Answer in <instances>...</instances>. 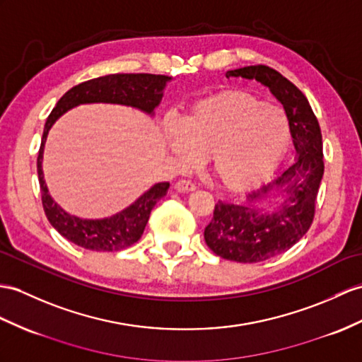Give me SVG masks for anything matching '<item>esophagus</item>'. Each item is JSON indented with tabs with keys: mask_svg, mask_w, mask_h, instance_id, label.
<instances>
[{
	"mask_svg": "<svg viewBox=\"0 0 362 362\" xmlns=\"http://www.w3.org/2000/svg\"><path fill=\"white\" fill-rule=\"evenodd\" d=\"M175 189L178 192H193L197 189L195 184H193L192 181H187V180H180L176 181L175 184Z\"/></svg>",
	"mask_w": 362,
	"mask_h": 362,
	"instance_id": "esophagus-1",
	"label": "esophagus"
}]
</instances>
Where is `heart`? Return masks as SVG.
Wrapping results in <instances>:
<instances>
[{"label": "heart", "instance_id": "obj_1", "mask_svg": "<svg viewBox=\"0 0 362 362\" xmlns=\"http://www.w3.org/2000/svg\"><path fill=\"white\" fill-rule=\"evenodd\" d=\"M283 109L247 92H224L193 105L182 122H169L167 146L182 169L209 156L223 187L243 192L258 186L276 169L290 144Z\"/></svg>", "mask_w": 362, "mask_h": 362}]
</instances>
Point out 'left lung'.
I'll return each mask as SVG.
<instances>
[{"label": "left lung", "mask_w": 362, "mask_h": 362, "mask_svg": "<svg viewBox=\"0 0 362 362\" xmlns=\"http://www.w3.org/2000/svg\"><path fill=\"white\" fill-rule=\"evenodd\" d=\"M226 76L255 79L267 87L283 104L296 148L295 163L241 204L218 201L204 230L206 244L218 257L261 262L293 247L312 226L324 175L322 135L304 93L275 69L245 66L228 70Z\"/></svg>", "instance_id": "left-lung-1"}]
</instances>
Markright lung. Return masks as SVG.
I'll list each match as a JSON object with an SVG mask.
<instances>
[{
  "label": "right lung",
  "mask_w": 362,
  "mask_h": 362,
  "mask_svg": "<svg viewBox=\"0 0 362 362\" xmlns=\"http://www.w3.org/2000/svg\"><path fill=\"white\" fill-rule=\"evenodd\" d=\"M170 79L172 76L152 74H115L89 79V81L78 84L67 90L57 103L55 109L50 112L46 126H44L37 160L41 201L52 227L70 243L95 252H118L135 244L144 232L152 209L158 201L165 197L170 184H155L135 202H132L129 207L107 218L84 219L70 215L50 197L47 184L44 181L42 153L49 130L61 115H64L67 110L76 107L79 104H121L143 110L144 113L153 117L155 109L163 100L164 87Z\"/></svg>",
  "instance_id": "add662e5"
}]
</instances>
